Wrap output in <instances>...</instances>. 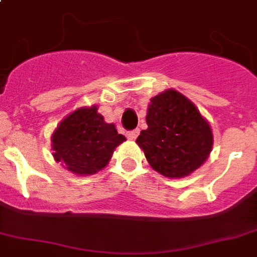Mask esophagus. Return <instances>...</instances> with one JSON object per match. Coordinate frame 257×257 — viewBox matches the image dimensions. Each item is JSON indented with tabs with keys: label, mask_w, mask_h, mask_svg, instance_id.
<instances>
[{
	"label": "esophagus",
	"mask_w": 257,
	"mask_h": 257,
	"mask_svg": "<svg viewBox=\"0 0 257 257\" xmlns=\"http://www.w3.org/2000/svg\"><path fill=\"white\" fill-rule=\"evenodd\" d=\"M138 135H139V130H133V131H127L126 137L128 138V139H131V141H135L138 138Z\"/></svg>",
	"instance_id": "1"
}]
</instances>
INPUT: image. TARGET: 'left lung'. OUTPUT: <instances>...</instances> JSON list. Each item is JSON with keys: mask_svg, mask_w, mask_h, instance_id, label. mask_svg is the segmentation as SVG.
<instances>
[{"mask_svg": "<svg viewBox=\"0 0 257 257\" xmlns=\"http://www.w3.org/2000/svg\"><path fill=\"white\" fill-rule=\"evenodd\" d=\"M146 120L147 130L141 131L137 143L160 175L181 179L209 158L211 127L194 103L177 90L168 89L152 97Z\"/></svg>", "mask_w": 257, "mask_h": 257, "instance_id": "left-lung-1", "label": "left lung"}]
</instances>
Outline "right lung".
Here are the masks:
<instances>
[{"mask_svg": "<svg viewBox=\"0 0 257 257\" xmlns=\"http://www.w3.org/2000/svg\"><path fill=\"white\" fill-rule=\"evenodd\" d=\"M124 141L115 126L97 113V106L80 107L65 116L51 138L55 160L80 176L105 168L115 147Z\"/></svg>", "mask_w": 257, "mask_h": 257, "instance_id": "add662e5", "label": "right lung"}]
</instances>
